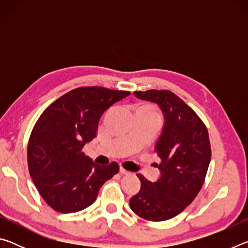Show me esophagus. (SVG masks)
<instances>
[{
  "label": "esophagus",
  "mask_w": 248,
  "mask_h": 248,
  "mask_svg": "<svg viewBox=\"0 0 248 248\" xmlns=\"http://www.w3.org/2000/svg\"><path fill=\"white\" fill-rule=\"evenodd\" d=\"M119 171H120V174H123V175H128V174H130V171H128L127 170H124L123 166H120Z\"/></svg>",
  "instance_id": "esophagus-1"
}]
</instances>
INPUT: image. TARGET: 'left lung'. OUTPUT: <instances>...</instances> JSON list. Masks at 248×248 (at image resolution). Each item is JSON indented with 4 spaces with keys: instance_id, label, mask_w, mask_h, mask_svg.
I'll return each instance as SVG.
<instances>
[{
    "instance_id": "obj_1",
    "label": "left lung",
    "mask_w": 248,
    "mask_h": 248,
    "mask_svg": "<svg viewBox=\"0 0 248 248\" xmlns=\"http://www.w3.org/2000/svg\"><path fill=\"white\" fill-rule=\"evenodd\" d=\"M137 98L156 104L164 115L155 152L161 158V176L149 182L138 174L140 191L130 208L149 221H165L179 215L202 187L211 161L209 134L196 112L170 91L134 92Z\"/></svg>"
}]
</instances>
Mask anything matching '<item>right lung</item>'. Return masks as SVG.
<instances>
[{
    "label": "right lung",
    "instance_id": "1",
    "mask_svg": "<svg viewBox=\"0 0 248 248\" xmlns=\"http://www.w3.org/2000/svg\"><path fill=\"white\" fill-rule=\"evenodd\" d=\"M130 95L105 87H78L52 103L41 114L28 142L31 177L40 196L58 212L85 209L99 188L118 173L116 162L98 165L82 152L96 137L104 111Z\"/></svg>",
    "mask_w": 248,
    "mask_h": 248
}]
</instances>
